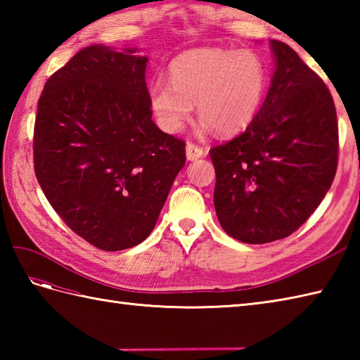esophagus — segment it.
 I'll return each instance as SVG.
<instances>
[{
  "mask_svg": "<svg viewBox=\"0 0 360 360\" xmlns=\"http://www.w3.org/2000/svg\"><path fill=\"white\" fill-rule=\"evenodd\" d=\"M186 155H187L188 160H196V159L202 158L205 155V151L201 147H198V145L188 142L186 145Z\"/></svg>",
  "mask_w": 360,
  "mask_h": 360,
  "instance_id": "esophagus-1",
  "label": "esophagus"
}]
</instances>
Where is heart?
<instances>
[{"label": "heart", "mask_w": 360, "mask_h": 360, "mask_svg": "<svg viewBox=\"0 0 360 360\" xmlns=\"http://www.w3.org/2000/svg\"><path fill=\"white\" fill-rule=\"evenodd\" d=\"M167 79L168 83L158 79L148 86L150 110L164 131H179L195 103L202 128L232 136L257 117L267 71L263 58L250 49L200 48L176 57Z\"/></svg>", "instance_id": "b5f03b06"}]
</instances>
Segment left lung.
Masks as SVG:
<instances>
[{
	"label": "left lung",
	"instance_id": "1",
	"mask_svg": "<svg viewBox=\"0 0 360 360\" xmlns=\"http://www.w3.org/2000/svg\"><path fill=\"white\" fill-rule=\"evenodd\" d=\"M274 74L254 122L210 150L221 227L248 244L286 238L307 221L338 170L331 93L286 43L271 40Z\"/></svg>",
	"mask_w": 360,
	"mask_h": 360
}]
</instances>
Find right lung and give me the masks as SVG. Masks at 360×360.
<instances>
[{
    "mask_svg": "<svg viewBox=\"0 0 360 360\" xmlns=\"http://www.w3.org/2000/svg\"><path fill=\"white\" fill-rule=\"evenodd\" d=\"M147 63L137 48L91 44L38 101V184L68 227L102 250L147 238L186 164V143L151 120Z\"/></svg>",
    "mask_w": 360,
    "mask_h": 360,
    "instance_id": "1",
    "label": "right lung"
}]
</instances>
